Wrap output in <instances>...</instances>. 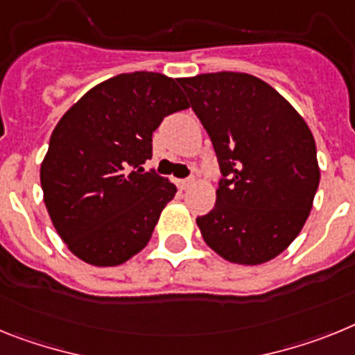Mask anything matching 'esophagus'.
Returning a JSON list of instances; mask_svg holds the SVG:
<instances>
[{
	"label": "esophagus",
	"instance_id": "obj_1",
	"mask_svg": "<svg viewBox=\"0 0 355 355\" xmlns=\"http://www.w3.org/2000/svg\"><path fill=\"white\" fill-rule=\"evenodd\" d=\"M193 184H195V180H193V178H186V180H178L177 182V186H178V189H180V191L189 189V187L193 186Z\"/></svg>",
	"mask_w": 355,
	"mask_h": 355
}]
</instances>
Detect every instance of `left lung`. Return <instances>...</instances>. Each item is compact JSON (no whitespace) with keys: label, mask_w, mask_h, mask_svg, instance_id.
Masks as SVG:
<instances>
[{"label":"left lung","mask_w":355,"mask_h":355,"mask_svg":"<svg viewBox=\"0 0 355 355\" xmlns=\"http://www.w3.org/2000/svg\"><path fill=\"white\" fill-rule=\"evenodd\" d=\"M178 82L223 175L214 209L196 218L203 241L230 263H268L295 241L313 209L320 168L309 126L257 76L221 71Z\"/></svg>","instance_id":"obj_1"}]
</instances>
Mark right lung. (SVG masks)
<instances>
[{"instance_id":"right-lung-1","label":"right lung","mask_w":355,"mask_h":355,"mask_svg":"<svg viewBox=\"0 0 355 355\" xmlns=\"http://www.w3.org/2000/svg\"><path fill=\"white\" fill-rule=\"evenodd\" d=\"M187 107L173 78L135 71L92 87L57 123L41 186L55 230L84 263L118 266L148 245L177 187L143 164L160 121Z\"/></svg>"}]
</instances>
